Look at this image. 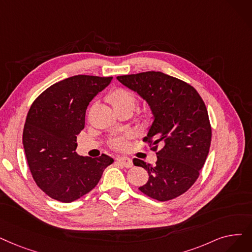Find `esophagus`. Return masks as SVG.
Wrapping results in <instances>:
<instances>
[{"mask_svg": "<svg viewBox=\"0 0 252 252\" xmlns=\"http://www.w3.org/2000/svg\"><path fill=\"white\" fill-rule=\"evenodd\" d=\"M116 161L118 163H120V165H122V166L126 167V168H130V167L133 166L132 159L128 158H117Z\"/></svg>", "mask_w": 252, "mask_h": 252, "instance_id": "1", "label": "esophagus"}]
</instances>
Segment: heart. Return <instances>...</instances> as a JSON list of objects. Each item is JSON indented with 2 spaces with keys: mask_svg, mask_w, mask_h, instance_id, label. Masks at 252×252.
<instances>
[{
  "mask_svg": "<svg viewBox=\"0 0 252 252\" xmlns=\"http://www.w3.org/2000/svg\"><path fill=\"white\" fill-rule=\"evenodd\" d=\"M107 101L112 105L116 112L124 110L133 111L137 104V97L133 93L128 92L127 90L123 89V87H117V89L107 94ZM153 117H155V115H153L152 111L149 110V109H146L141 114L142 123L146 126H149L153 122ZM133 138V133H126L124 136L112 139L110 141V146L115 150H125L128 146V141Z\"/></svg>",
  "mask_w": 252,
  "mask_h": 252,
  "instance_id": "heart-1",
  "label": "heart"
}]
</instances>
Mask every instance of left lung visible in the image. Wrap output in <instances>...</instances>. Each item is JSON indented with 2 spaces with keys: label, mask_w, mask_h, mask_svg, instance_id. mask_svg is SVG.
<instances>
[{
  "label": "left lung",
  "mask_w": 252,
  "mask_h": 252,
  "mask_svg": "<svg viewBox=\"0 0 252 252\" xmlns=\"http://www.w3.org/2000/svg\"><path fill=\"white\" fill-rule=\"evenodd\" d=\"M117 79L146 100L155 115L143 141L157 151L156 166L133 159L149 175L140 191L160 202L177 198L199 178L209 153L212 129L203 99L190 84L161 72L117 76Z\"/></svg>",
  "instance_id": "left-lung-1"
}]
</instances>
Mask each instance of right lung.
I'll use <instances>...</instances> for the list:
<instances>
[{
    "label": "right lung",
    "mask_w": 252,
    "mask_h": 252,
    "mask_svg": "<svg viewBox=\"0 0 252 252\" xmlns=\"http://www.w3.org/2000/svg\"><path fill=\"white\" fill-rule=\"evenodd\" d=\"M112 78L72 76L49 86L30 108L23 133L28 165L36 184L53 200L81 198L114 161L106 155L92 158L75 152L87 106Z\"/></svg>",
    "instance_id": "add662e5"
}]
</instances>
